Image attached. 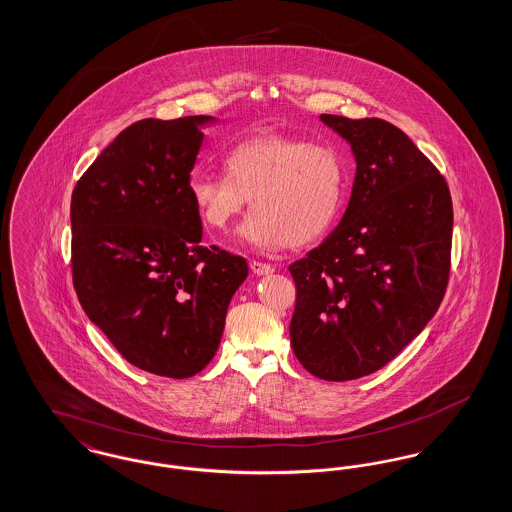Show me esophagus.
<instances>
[{
  "label": "esophagus",
  "instance_id": "esophagus-1",
  "mask_svg": "<svg viewBox=\"0 0 512 512\" xmlns=\"http://www.w3.org/2000/svg\"><path fill=\"white\" fill-rule=\"evenodd\" d=\"M249 267L253 270V274H257V276H267V274H272V272H274V267H272V265H268V263H261V261H251V263H249Z\"/></svg>",
  "mask_w": 512,
  "mask_h": 512
}]
</instances>
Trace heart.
<instances>
[{"label": "heart", "instance_id": "b5f03b06", "mask_svg": "<svg viewBox=\"0 0 512 512\" xmlns=\"http://www.w3.org/2000/svg\"><path fill=\"white\" fill-rule=\"evenodd\" d=\"M226 176L195 174L190 197L201 220L224 232L244 213L240 240L261 249L301 247L330 230L345 197L338 153L284 134H261L232 147Z\"/></svg>", "mask_w": 512, "mask_h": 512}]
</instances>
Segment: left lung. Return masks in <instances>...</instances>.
<instances>
[{"label":"left lung","instance_id":"obj_1","mask_svg":"<svg viewBox=\"0 0 512 512\" xmlns=\"http://www.w3.org/2000/svg\"><path fill=\"white\" fill-rule=\"evenodd\" d=\"M351 146L357 172L340 224L290 265L295 357L345 382L388 365L424 330L445 295L453 203L445 178L382 119L320 115Z\"/></svg>","mask_w":512,"mask_h":512}]
</instances>
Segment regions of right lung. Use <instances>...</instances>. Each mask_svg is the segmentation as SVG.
Returning a JSON list of instances; mask_svg holds the SVG:
<instances>
[{"mask_svg": "<svg viewBox=\"0 0 512 512\" xmlns=\"http://www.w3.org/2000/svg\"><path fill=\"white\" fill-rule=\"evenodd\" d=\"M213 117L124 128L76 182L73 284L88 318L130 365L190 378L219 349L244 257L201 245L190 172Z\"/></svg>", "mask_w": 512, "mask_h": 512, "instance_id": "obj_1", "label": "right lung"}]
</instances>
